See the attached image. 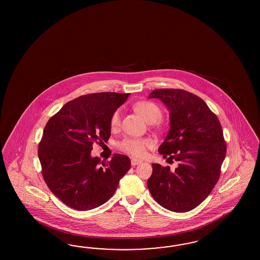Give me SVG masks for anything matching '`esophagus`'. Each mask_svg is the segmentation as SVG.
<instances>
[{
	"label": "esophagus",
	"mask_w": 260,
	"mask_h": 260,
	"mask_svg": "<svg viewBox=\"0 0 260 260\" xmlns=\"http://www.w3.org/2000/svg\"><path fill=\"white\" fill-rule=\"evenodd\" d=\"M131 162H132V165L133 166L139 165V164H141L142 163L141 160H139V159H136V158H132Z\"/></svg>",
	"instance_id": "1"
}]
</instances>
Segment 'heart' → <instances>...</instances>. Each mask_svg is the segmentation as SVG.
Returning <instances> with one entry per match:
<instances>
[{"label": "heart", "mask_w": 260, "mask_h": 260, "mask_svg": "<svg viewBox=\"0 0 260 260\" xmlns=\"http://www.w3.org/2000/svg\"><path fill=\"white\" fill-rule=\"evenodd\" d=\"M134 109L142 118L148 123H155L162 117V110L155 103L140 101L135 103ZM121 123L120 110H115L110 116V126L111 129L118 128ZM152 146V141L149 138H133L127 137L119 142L118 148L122 151L136 157H141L148 148Z\"/></svg>", "instance_id": "b5f03b06"}]
</instances>
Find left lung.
Returning <instances> with one entry per match:
<instances>
[{
	"mask_svg": "<svg viewBox=\"0 0 260 260\" xmlns=\"http://www.w3.org/2000/svg\"><path fill=\"white\" fill-rule=\"evenodd\" d=\"M158 98L170 111L169 134L158 151L178 167L152 164L148 188L153 199L167 210L186 213L203 202L220 176L226 156L220 122L197 95L183 89L158 88Z\"/></svg>",
	"mask_w": 260,
	"mask_h": 260,
	"instance_id": "left-lung-1",
	"label": "left lung"
}]
</instances>
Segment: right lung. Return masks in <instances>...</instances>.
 <instances>
[{
  "label": "right lung",
  "mask_w": 260,
  "mask_h": 260,
  "mask_svg": "<svg viewBox=\"0 0 260 260\" xmlns=\"http://www.w3.org/2000/svg\"><path fill=\"white\" fill-rule=\"evenodd\" d=\"M129 93L99 92L67 103L47 121L38 156L44 180L63 203L87 211L106 203L131 169L126 155L92 157V145L108 142L111 114Z\"/></svg>",
  "instance_id": "1"
}]
</instances>
